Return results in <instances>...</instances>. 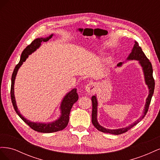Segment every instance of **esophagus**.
Segmentation results:
<instances>
[{
  "mask_svg": "<svg viewBox=\"0 0 160 160\" xmlns=\"http://www.w3.org/2000/svg\"><path fill=\"white\" fill-rule=\"evenodd\" d=\"M97 84L96 83H93V82H90L85 87V91L88 93H93L97 89Z\"/></svg>",
  "mask_w": 160,
  "mask_h": 160,
  "instance_id": "34e87169",
  "label": "esophagus"
}]
</instances>
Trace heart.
I'll return each mask as SVG.
<instances>
[{
	"label": "heart",
	"instance_id": "1",
	"mask_svg": "<svg viewBox=\"0 0 160 160\" xmlns=\"http://www.w3.org/2000/svg\"><path fill=\"white\" fill-rule=\"evenodd\" d=\"M108 61H109V59H108Z\"/></svg>",
	"mask_w": 160,
	"mask_h": 160
}]
</instances>
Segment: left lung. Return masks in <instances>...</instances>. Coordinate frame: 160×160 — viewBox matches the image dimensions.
I'll use <instances>...</instances> for the list:
<instances>
[{
    "instance_id": "left-lung-1",
    "label": "left lung",
    "mask_w": 160,
    "mask_h": 160,
    "mask_svg": "<svg viewBox=\"0 0 160 160\" xmlns=\"http://www.w3.org/2000/svg\"><path fill=\"white\" fill-rule=\"evenodd\" d=\"M138 61V63L142 67V71L143 72V76H144V80L145 83L147 85L148 89H149V94L148 98L146 99V104H145V107L143 109V114L137 121H135V122L130 124L128 126L125 128H119V129H107L99 123L98 120V98H97V96L93 95L92 96L91 101H92V105H93V109H92V123L95 126V128L98 129L99 131L103 133H108L111 134H114V135H119L125 132H128L129 129L132 128L134 125L138 124L139 122L143 119V118L146 116L148 111L149 106L151 102L152 98L154 92V88H155V81L153 77V69H152V63L149 62V59L145 55L144 52H143L142 48L139 46L138 42L135 41V44L133 45V49L132 50L129 56L126 59L127 61ZM124 62H121L119 63L118 64L116 67H121Z\"/></svg>"
}]
</instances>
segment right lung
<instances>
[{"instance_id": "obj_1", "label": "right lung", "mask_w": 160, "mask_h": 160, "mask_svg": "<svg viewBox=\"0 0 160 160\" xmlns=\"http://www.w3.org/2000/svg\"><path fill=\"white\" fill-rule=\"evenodd\" d=\"M53 36V34H51L49 37L45 38H38L34 40L31 45H28L24 51H22L21 57L20 59V61L15 67L14 69V71L12 75L11 78V101L12 103V105L14 107V110H15L17 115L20 117L24 122H25L28 126L31 128L32 129L37 131L38 132L41 133H53L56 132H59L62 129H65L69 121V114L71 109L76 101L78 100V94L77 93V89L74 88L68 92L62 98L61 103L59 107L60 109V116L54 122H48V123H42V122H33L27 119L24 117L23 115L19 111L17 102L14 97V81H15L16 76L17 75L18 71L19 68L23 64V62H25L28 58V55H31L32 52L37 51L41 45L42 42H47Z\"/></svg>"}]
</instances>
